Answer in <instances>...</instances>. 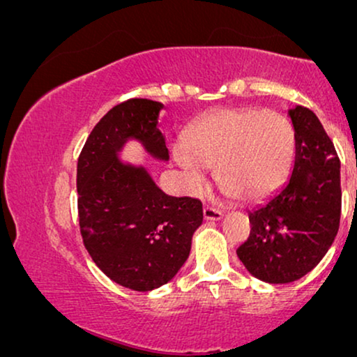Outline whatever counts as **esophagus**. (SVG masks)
I'll list each match as a JSON object with an SVG mask.
<instances>
[{"instance_id":"esophagus-1","label":"esophagus","mask_w":357,"mask_h":357,"mask_svg":"<svg viewBox=\"0 0 357 357\" xmlns=\"http://www.w3.org/2000/svg\"><path fill=\"white\" fill-rule=\"evenodd\" d=\"M204 218L205 220H212V222H218V220L223 218V212L218 208L213 207H205L204 208Z\"/></svg>"}]
</instances>
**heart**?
<instances>
[{
	"label": "heart",
	"instance_id": "obj_1",
	"mask_svg": "<svg viewBox=\"0 0 357 357\" xmlns=\"http://www.w3.org/2000/svg\"><path fill=\"white\" fill-rule=\"evenodd\" d=\"M296 132L284 114L273 109L223 108L205 114L189 129L184 149L174 150L190 190L205 183V169L225 194L260 202L283 188L293 172Z\"/></svg>",
	"mask_w": 357,
	"mask_h": 357
}]
</instances>
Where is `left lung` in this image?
<instances>
[{
  "label": "left lung",
  "instance_id": "1",
  "mask_svg": "<svg viewBox=\"0 0 357 357\" xmlns=\"http://www.w3.org/2000/svg\"><path fill=\"white\" fill-rule=\"evenodd\" d=\"M296 132L291 176L249 212L250 236L238 257L252 277L284 284L307 275L328 252L340 227V158L309 108L288 109Z\"/></svg>",
  "mask_w": 357,
  "mask_h": 357
}]
</instances>
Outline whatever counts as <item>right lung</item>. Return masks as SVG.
Segmentation results:
<instances>
[{"mask_svg":"<svg viewBox=\"0 0 357 357\" xmlns=\"http://www.w3.org/2000/svg\"><path fill=\"white\" fill-rule=\"evenodd\" d=\"M163 103H119L90 132L77 162L80 233L90 257L114 283L152 291L176 277L204 220L197 199L173 197L144 165L119 157L135 140L150 158L169 160L158 129Z\"/></svg>","mask_w":357,"mask_h":357,"instance_id":"obj_1","label":"right lung"}]
</instances>
